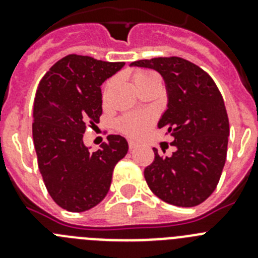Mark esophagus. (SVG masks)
I'll return each mask as SVG.
<instances>
[{
    "label": "esophagus",
    "instance_id": "obj_1",
    "mask_svg": "<svg viewBox=\"0 0 258 258\" xmlns=\"http://www.w3.org/2000/svg\"><path fill=\"white\" fill-rule=\"evenodd\" d=\"M127 143H129V149H131V150L137 149V147H138V146H140V143L136 142V141H133V140L127 141Z\"/></svg>",
    "mask_w": 258,
    "mask_h": 258
}]
</instances>
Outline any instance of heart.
<instances>
[{
	"label": "heart",
	"instance_id": "heart-1",
	"mask_svg": "<svg viewBox=\"0 0 258 258\" xmlns=\"http://www.w3.org/2000/svg\"><path fill=\"white\" fill-rule=\"evenodd\" d=\"M152 76V74L150 72H138L136 75V84L141 83L142 80L147 79V77ZM111 81L107 84V89L111 86ZM152 122V117L150 115H129V116H125L124 118L120 120V129L124 132L125 134L127 136H132V137H137V136H141L142 133H145L147 131V127L151 125Z\"/></svg>",
	"mask_w": 258,
	"mask_h": 258
}]
</instances>
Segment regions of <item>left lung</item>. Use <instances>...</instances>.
Listing matches in <instances>:
<instances>
[{"label": "left lung", "instance_id": "left-lung-1", "mask_svg": "<svg viewBox=\"0 0 258 258\" xmlns=\"http://www.w3.org/2000/svg\"><path fill=\"white\" fill-rule=\"evenodd\" d=\"M131 67L151 68L165 83L168 103L157 126L166 127L175 147L145 169L157 198L177 207L199 206L211 197L226 161L229 117L223 98L206 71L178 56L143 59Z\"/></svg>", "mask_w": 258, "mask_h": 258}]
</instances>
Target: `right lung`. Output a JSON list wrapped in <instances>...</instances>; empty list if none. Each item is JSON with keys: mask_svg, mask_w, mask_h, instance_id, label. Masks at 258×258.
<instances>
[{"mask_svg": "<svg viewBox=\"0 0 258 258\" xmlns=\"http://www.w3.org/2000/svg\"><path fill=\"white\" fill-rule=\"evenodd\" d=\"M124 66L71 54L40 81L32 124L38 169L50 197L66 211L84 212L99 204L113 168L129 149L121 136H108L95 152L83 140L86 125L99 122L101 85Z\"/></svg>", "mask_w": 258, "mask_h": 258, "instance_id": "1", "label": "right lung"}]
</instances>
